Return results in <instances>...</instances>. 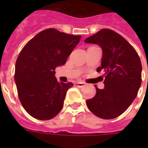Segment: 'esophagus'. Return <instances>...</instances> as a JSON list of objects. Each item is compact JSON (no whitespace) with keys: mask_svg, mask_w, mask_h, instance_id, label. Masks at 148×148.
Masks as SVG:
<instances>
[{"mask_svg":"<svg viewBox=\"0 0 148 148\" xmlns=\"http://www.w3.org/2000/svg\"><path fill=\"white\" fill-rule=\"evenodd\" d=\"M75 84H76L77 86H78L79 88H82V87H84V86L85 85V83H84V82H81V81H78V82H76Z\"/></svg>","mask_w":148,"mask_h":148,"instance_id":"34e87169","label":"esophagus"}]
</instances>
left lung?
<instances>
[{
    "instance_id": "left-lung-1",
    "label": "left lung",
    "mask_w": 148,
    "mask_h": 148,
    "mask_svg": "<svg viewBox=\"0 0 148 148\" xmlns=\"http://www.w3.org/2000/svg\"><path fill=\"white\" fill-rule=\"evenodd\" d=\"M84 42L101 47V65L97 71L105 75L104 88L98 89L95 85L96 95L86 101L87 106L101 118H115L128 108L138 95L142 71L140 58L127 40L110 29H102Z\"/></svg>"
}]
</instances>
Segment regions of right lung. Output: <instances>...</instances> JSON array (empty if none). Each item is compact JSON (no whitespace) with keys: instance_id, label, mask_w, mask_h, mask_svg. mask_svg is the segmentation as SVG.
<instances>
[{"instance_id":"1","label":"right lung","mask_w":148,"mask_h":148,"mask_svg":"<svg viewBox=\"0 0 148 148\" xmlns=\"http://www.w3.org/2000/svg\"><path fill=\"white\" fill-rule=\"evenodd\" d=\"M81 36L53 28L42 31L24 47L15 64L14 81L24 110L38 120H50L60 112L71 82H58L54 70L66 63Z\"/></svg>"}]
</instances>
